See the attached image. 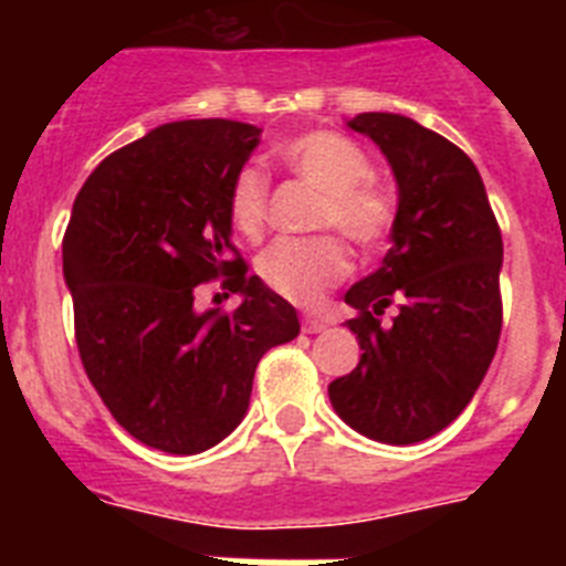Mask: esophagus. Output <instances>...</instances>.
<instances>
[{
  "label": "esophagus",
  "instance_id": "obj_1",
  "mask_svg": "<svg viewBox=\"0 0 566 566\" xmlns=\"http://www.w3.org/2000/svg\"><path fill=\"white\" fill-rule=\"evenodd\" d=\"M326 319H319V317H303V332L306 334H319V332H326Z\"/></svg>",
  "mask_w": 566,
  "mask_h": 566
}]
</instances>
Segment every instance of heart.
I'll return each mask as SVG.
<instances>
[{
  "mask_svg": "<svg viewBox=\"0 0 566 566\" xmlns=\"http://www.w3.org/2000/svg\"><path fill=\"white\" fill-rule=\"evenodd\" d=\"M280 161L300 181L323 192L314 212V229L337 227L357 247H379L394 227L391 198L365 181L371 172L368 155L345 135L312 129L277 147ZM229 221L243 238L258 240L269 221V178L260 167H243L229 187ZM352 269V258L337 234L308 240H277L260 254V280L280 297L314 306Z\"/></svg>",
  "mask_w": 566,
  "mask_h": 566,
  "instance_id": "heart-1",
  "label": "heart"
}]
</instances>
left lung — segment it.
<instances>
[{
	"label": "left lung",
	"instance_id": "8db88e82",
	"mask_svg": "<svg viewBox=\"0 0 566 566\" xmlns=\"http://www.w3.org/2000/svg\"><path fill=\"white\" fill-rule=\"evenodd\" d=\"M348 127L382 149L399 198L382 266L345 292L363 357L328 385V399L363 437L413 444L468 408L496 354L502 232L457 144L397 113H363Z\"/></svg>",
	"mask_w": 566,
	"mask_h": 566
}]
</instances>
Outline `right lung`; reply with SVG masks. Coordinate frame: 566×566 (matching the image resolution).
<instances>
[{"instance_id": "1", "label": "right lung", "mask_w": 566, "mask_h": 566, "mask_svg": "<svg viewBox=\"0 0 566 566\" xmlns=\"http://www.w3.org/2000/svg\"><path fill=\"white\" fill-rule=\"evenodd\" d=\"M260 129L195 118L107 155L78 192L62 243L84 371L115 422L155 451L192 457L243 422L260 357L294 339V306L229 260V187ZM227 273L241 306L198 313Z\"/></svg>"}]
</instances>
